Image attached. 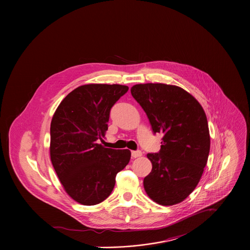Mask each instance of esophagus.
<instances>
[{"instance_id":"34e87169","label":"esophagus","mask_w":250,"mask_h":250,"mask_svg":"<svg viewBox=\"0 0 250 250\" xmlns=\"http://www.w3.org/2000/svg\"><path fill=\"white\" fill-rule=\"evenodd\" d=\"M142 155H143V153H142V151H140V150L132 151V157H133V158H139V157H141Z\"/></svg>"}]
</instances>
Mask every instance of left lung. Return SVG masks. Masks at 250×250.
Returning a JSON list of instances; mask_svg holds the SVG:
<instances>
[{
  "label": "left lung",
  "mask_w": 250,
  "mask_h": 250,
  "mask_svg": "<svg viewBox=\"0 0 250 250\" xmlns=\"http://www.w3.org/2000/svg\"><path fill=\"white\" fill-rule=\"evenodd\" d=\"M131 93L145 111L153 133L164 135L160 151L147 154L152 170L143 180L144 189L160 205L180 203L196 188L208 161L210 133L205 111L176 85L141 83Z\"/></svg>",
  "instance_id": "8db88e82"
}]
</instances>
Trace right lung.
<instances>
[{"label": "right lung", "mask_w": 250, "mask_h": 250, "mask_svg": "<svg viewBox=\"0 0 250 250\" xmlns=\"http://www.w3.org/2000/svg\"><path fill=\"white\" fill-rule=\"evenodd\" d=\"M128 89L121 84L81 85L62 101L52 118L53 167L68 195L83 205L104 201L116 174L130 162V150L99 143L105 138L111 107Z\"/></svg>", "instance_id": "1"}]
</instances>
